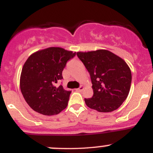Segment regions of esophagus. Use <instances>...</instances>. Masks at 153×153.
I'll return each instance as SVG.
<instances>
[{
    "instance_id": "1",
    "label": "esophagus",
    "mask_w": 153,
    "mask_h": 153,
    "mask_svg": "<svg viewBox=\"0 0 153 153\" xmlns=\"http://www.w3.org/2000/svg\"><path fill=\"white\" fill-rule=\"evenodd\" d=\"M83 89H84V86H81L79 88H78V89H76L75 90H76L77 91H80V92H81V91H83Z\"/></svg>"
}]
</instances>
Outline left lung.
I'll return each mask as SVG.
<instances>
[{"instance_id":"8db88e82","label":"left lung","mask_w":153,"mask_h":153,"mask_svg":"<svg viewBox=\"0 0 153 153\" xmlns=\"http://www.w3.org/2000/svg\"><path fill=\"white\" fill-rule=\"evenodd\" d=\"M89 72L93 96L85 98L86 105L99 112H111L126 100L131 89V71L126 62L106 50L78 52Z\"/></svg>"}]
</instances>
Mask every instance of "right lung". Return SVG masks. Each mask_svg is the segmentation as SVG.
<instances>
[{
    "mask_svg": "<svg viewBox=\"0 0 153 153\" xmlns=\"http://www.w3.org/2000/svg\"><path fill=\"white\" fill-rule=\"evenodd\" d=\"M76 53L48 48L30 55L20 75V90L28 105L46 116L60 113L67 106L71 91L55 84L63 79L62 71Z\"/></svg>",
    "mask_w": 153,
    "mask_h": 153,
    "instance_id": "obj_1",
    "label": "right lung"
}]
</instances>
